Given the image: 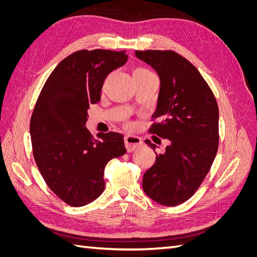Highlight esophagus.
Wrapping results in <instances>:
<instances>
[{
  "instance_id": "34e87169",
  "label": "esophagus",
  "mask_w": 257,
  "mask_h": 257,
  "mask_svg": "<svg viewBox=\"0 0 257 257\" xmlns=\"http://www.w3.org/2000/svg\"><path fill=\"white\" fill-rule=\"evenodd\" d=\"M124 143H125V148L128 152L135 151L137 148L143 145V141L141 137L134 136V135H127L124 138Z\"/></svg>"
}]
</instances>
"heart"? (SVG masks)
I'll return each instance as SVG.
<instances>
[{"mask_svg": "<svg viewBox=\"0 0 257 257\" xmlns=\"http://www.w3.org/2000/svg\"><path fill=\"white\" fill-rule=\"evenodd\" d=\"M153 75L149 69L145 67H138L134 71V78H138V77H146V76H151Z\"/></svg>", "mask_w": 257, "mask_h": 257, "instance_id": "b5f03b06", "label": "heart"}]
</instances>
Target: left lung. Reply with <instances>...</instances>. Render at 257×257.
I'll list each match as a JSON object with an SVG mask.
<instances>
[{
    "label": "left lung",
    "instance_id": "left-lung-1",
    "mask_svg": "<svg viewBox=\"0 0 257 257\" xmlns=\"http://www.w3.org/2000/svg\"><path fill=\"white\" fill-rule=\"evenodd\" d=\"M159 74L161 88L150 133L169 139L143 178L145 193L174 207L193 196L211 168L219 147V107L198 69L172 50L135 51ZM155 152L149 139L145 142Z\"/></svg>",
    "mask_w": 257,
    "mask_h": 257
}]
</instances>
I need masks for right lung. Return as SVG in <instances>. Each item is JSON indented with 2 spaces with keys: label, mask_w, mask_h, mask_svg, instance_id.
Instances as JSON below:
<instances>
[{
  "label": "right lung",
  "mask_w": 257,
  "mask_h": 257,
  "mask_svg": "<svg viewBox=\"0 0 257 257\" xmlns=\"http://www.w3.org/2000/svg\"><path fill=\"white\" fill-rule=\"evenodd\" d=\"M126 61L125 51H76L53 69L37 98L30 122L33 157L50 190L69 206L95 200L105 189L107 163L126 152L122 134L96 139L85 127L106 77Z\"/></svg>",
  "instance_id": "right-lung-1"
}]
</instances>
